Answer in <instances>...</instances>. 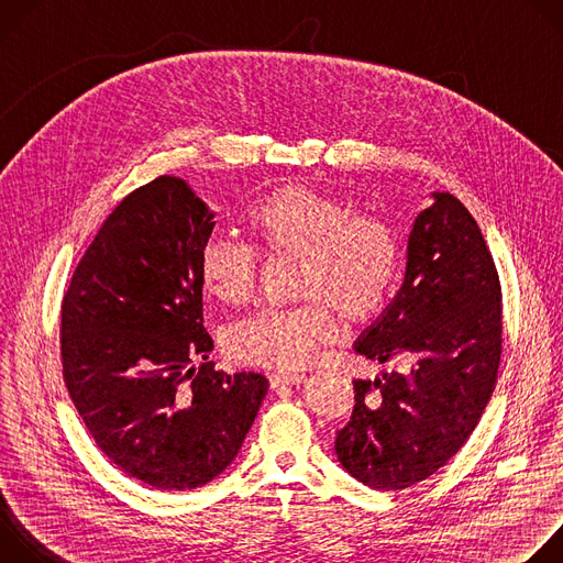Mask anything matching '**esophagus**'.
<instances>
[{"label": "esophagus", "instance_id": "34e87169", "mask_svg": "<svg viewBox=\"0 0 563 563\" xmlns=\"http://www.w3.org/2000/svg\"><path fill=\"white\" fill-rule=\"evenodd\" d=\"M307 376L305 374H272L269 383L272 387H280V385H300Z\"/></svg>", "mask_w": 563, "mask_h": 563}]
</instances>
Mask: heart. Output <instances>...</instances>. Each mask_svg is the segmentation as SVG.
Wrapping results in <instances>:
<instances>
[{"instance_id": "heart-1", "label": "heart", "mask_w": 563, "mask_h": 563, "mask_svg": "<svg viewBox=\"0 0 563 563\" xmlns=\"http://www.w3.org/2000/svg\"><path fill=\"white\" fill-rule=\"evenodd\" d=\"M256 243L274 258L298 261L294 309H267L235 325L229 354L247 365L298 369L334 336L332 309L352 325L376 316L400 274L394 231L378 218L354 216L341 198L302 185L269 194L250 216ZM202 289L238 307L256 289V258L247 247L211 240L200 252Z\"/></svg>"}]
</instances>
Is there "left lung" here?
Segmentation results:
<instances>
[{"label": "left lung", "instance_id": "left-lung-1", "mask_svg": "<svg viewBox=\"0 0 563 563\" xmlns=\"http://www.w3.org/2000/svg\"><path fill=\"white\" fill-rule=\"evenodd\" d=\"M354 352L410 372L354 380V412L336 432L341 465L374 490H400L443 467L495 391L501 287L476 220L448 191L415 218L406 276Z\"/></svg>", "mask_w": 563, "mask_h": 563}]
</instances>
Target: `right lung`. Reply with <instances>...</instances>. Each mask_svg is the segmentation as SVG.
<instances>
[{
  "label": "right lung",
  "instance_id": "obj_1",
  "mask_svg": "<svg viewBox=\"0 0 563 563\" xmlns=\"http://www.w3.org/2000/svg\"><path fill=\"white\" fill-rule=\"evenodd\" d=\"M213 227L216 211L183 178L159 176L104 220L62 302L75 410L98 448L155 490L220 476L269 389L258 372L209 361L198 263Z\"/></svg>",
  "mask_w": 563,
  "mask_h": 563
}]
</instances>
